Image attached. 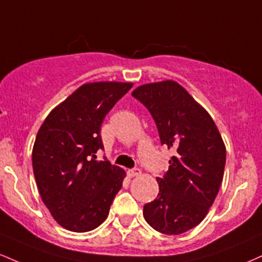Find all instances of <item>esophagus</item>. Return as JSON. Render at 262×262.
<instances>
[{"mask_svg": "<svg viewBox=\"0 0 262 262\" xmlns=\"http://www.w3.org/2000/svg\"><path fill=\"white\" fill-rule=\"evenodd\" d=\"M140 174V169L134 168V169H128V176L129 177H137Z\"/></svg>", "mask_w": 262, "mask_h": 262, "instance_id": "obj_1", "label": "esophagus"}]
</instances>
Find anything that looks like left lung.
I'll return each mask as SVG.
<instances>
[{"label":"left lung","mask_w":262,"mask_h":262,"mask_svg":"<svg viewBox=\"0 0 262 262\" xmlns=\"http://www.w3.org/2000/svg\"><path fill=\"white\" fill-rule=\"evenodd\" d=\"M155 119L162 145L176 150L168 171L156 178L157 198L144 206L146 222L163 234H182L209 212L223 179L226 146L209 112L174 80L132 93Z\"/></svg>","instance_id":"left-lung-1"}]
</instances>
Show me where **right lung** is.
<instances>
[{
  "label": "right lung",
  "instance_id": "add662e5",
  "mask_svg": "<svg viewBox=\"0 0 262 262\" xmlns=\"http://www.w3.org/2000/svg\"><path fill=\"white\" fill-rule=\"evenodd\" d=\"M133 83L95 81L78 88L51 112L37 132L33 169L42 203L68 231L83 233L107 219L121 190L124 169L97 161L103 149L101 124Z\"/></svg>",
  "mask_w": 262,
  "mask_h": 262
}]
</instances>
